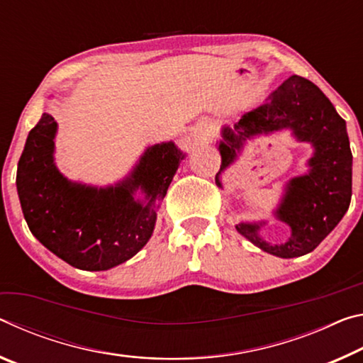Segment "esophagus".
<instances>
[{
  "instance_id": "1",
  "label": "esophagus",
  "mask_w": 363,
  "mask_h": 363,
  "mask_svg": "<svg viewBox=\"0 0 363 363\" xmlns=\"http://www.w3.org/2000/svg\"><path fill=\"white\" fill-rule=\"evenodd\" d=\"M194 135L199 141H209L211 138H213V135H216V128H213L211 123H207V125H203L201 128L196 130Z\"/></svg>"
}]
</instances>
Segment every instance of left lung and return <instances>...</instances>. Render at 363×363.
Listing matches in <instances>:
<instances>
[{
  "label": "left lung",
  "instance_id": "obj_1",
  "mask_svg": "<svg viewBox=\"0 0 363 363\" xmlns=\"http://www.w3.org/2000/svg\"><path fill=\"white\" fill-rule=\"evenodd\" d=\"M283 128L313 146L308 172L286 183L275 211L278 220L289 225L291 236L283 245H270L259 236L265 222H241L236 230L262 251L291 259L312 252L331 233L347 212L352 196V152L346 122L323 91L304 77L291 75L233 128L223 127L218 143L222 165L216 182L222 188L218 175L235 162L246 141Z\"/></svg>",
  "mask_w": 363,
  "mask_h": 363
}]
</instances>
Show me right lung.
I'll return each mask as SVG.
<instances>
[{"instance_id":"right-lung-1","label":"right lung","mask_w":363,"mask_h":363,"mask_svg":"<svg viewBox=\"0 0 363 363\" xmlns=\"http://www.w3.org/2000/svg\"><path fill=\"white\" fill-rule=\"evenodd\" d=\"M57 123L51 114L27 136L17 165V194L32 235L64 262L80 270H109L132 259L150 241L156 201L164 199L185 157L174 141L150 146L116 186L72 183L55 164ZM141 189L145 199L135 200Z\"/></svg>"}]
</instances>
